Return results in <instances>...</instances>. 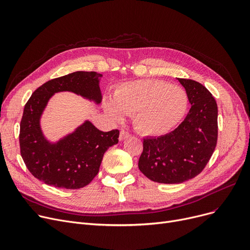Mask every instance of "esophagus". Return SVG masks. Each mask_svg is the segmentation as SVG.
<instances>
[{"label": "esophagus", "mask_w": 250, "mask_h": 250, "mask_svg": "<svg viewBox=\"0 0 250 250\" xmlns=\"http://www.w3.org/2000/svg\"><path fill=\"white\" fill-rule=\"evenodd\" d=\"M129 136L130 135L127 132H125V130H122L120 134V141H124V140L127 139V138H129Z\"/></svg>", "instance_id": "obj_1"}]
</instances>
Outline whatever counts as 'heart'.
Instances as JSON below:
<instances>
[{
    "label": "heart",
    "mask_w": 250,
    "mask_h": 250,
    "mask_svg": "<svg viewBox=\"0 0 250 250\" xmlns=\"http://www.w3.org/2000/svg\"><path fill=\"white\" fill-rule=\"evenodd\" d=\"M113 101L103 107L112 120L134 115L135 126L147 136H161L175 127L188 109V95L180 87L160 80H138L118 87Z\"/></svg>",
    "instance_id": "heart-1"
}]
</instances>
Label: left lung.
I'll return each instance as SVG.
<instances>
[{"label": "left lung", "instance_id": "1", "mask_svg": "<svg viewBox=\"0 0 250 250\" xmlns=\"http://www.w3.org/2000/svg\"><path fill=\"white\" fill-rule=\"evenodd\" d=\"M178 82L187 91L189 112L167 135L144 139L139 169L159 183H182L199 175L213 155L218 138V106L209 91L189 79Z\"/></svg>", "mask_w": 250, "mask_h": 250}]
</instances>
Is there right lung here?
Here are the masks:
<instances>
[{
	"label": "right lung",
	"mask_w": 250,
	"mask_h": 250,
	"mask_svg": "<svg viewBox=\"0 0 250 250\" xmlns=\"http://www.w3.org/2000/svg\"><path fill=\"white\" fill-rule=\"evenodd\" d=\"M97 72L78 71L44 83L26 103L20 124V149L31 174L47 186L65 189L82 188L98 171L104 153L118 143L120 132H101L85 120L56 141L46 137L42 118L49 100L61 92H71L89 102L102 101Z\"/></svg>",
	"instance_id": "1"
}]
</instances>
